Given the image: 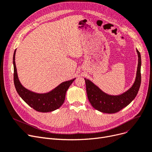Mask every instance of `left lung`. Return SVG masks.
Returning a JSON list of instances; mask_svg holds the SVG:
<instances>
[{"mask_svg": "<svg viewBox=\"0 0 152 152\" xmlns=\"http://www.w3.org/2000/svg\"><path fill=\"white\" fill-rule=\"evenodd\" d=\"M138 63L137 76L132 86L120 95H110L105 93L90 80L85 78L88 98L93 107L106 113H115L126 107L136 97L141 84V55L137 49Z\"/></svg>", "mask_w": 152, "mask_h": 152, "instance_id": "8db88e82", "label": "left lung"}]
</instances>
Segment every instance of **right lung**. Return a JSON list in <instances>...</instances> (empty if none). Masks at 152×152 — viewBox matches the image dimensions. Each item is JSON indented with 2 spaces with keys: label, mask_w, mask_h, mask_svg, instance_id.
Returning a JSON list of instances; mask_svg holds the SVG:
<instances>
[{
  "label": "right lung",
  "mask_w": 152,
  "mask_h": 152,
  "mask_svg": "<svg viewBox=\"0 0 152 152\" xmlns=\"http://www.w3.org/2000/svg\"><path fill=\"white\" fill-rule=\"evenodd\" d=\"M15 50L13 56L14 83L16 91L20 98L37 111L46 113L60 108L64 102L67 90L76 78L61 83L59 86L47 93L39 94L31 91L22 86L19 80L15 62Z\"/></svg>",
  "instance_id": "obj_1"
}]
</instances>
